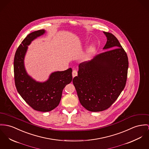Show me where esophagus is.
Masks as SVG:
<instances>
[{"mask_svg": "<svg viewBox=\"0 0 149 149\" xmlns=\"http://www.w3.org/2000/svg\"><path fill=\"white\" fill-rule=\"evenodd\" d=\"M77 74H78V72H77V71L76 70H73V71H72V77H73V78H74L75 77H76V76L77 75Z\"/></svg>", "mask_w": 149, "mask_h": 149, "instance_id": "34e87169", "label": "esophagus"}]
</instances>
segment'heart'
Returning <instances> with one entry per match:
<instances>
[{
  "label": "heart",
  "instance_id": "obj_1",
  "mask_svg": "<svg viewBox=\"0 0 149 149\" xmlns=\"http://www.w3.org/2000/svg\"><path fill=\"white\" fill-rule=\"evenodd\" d=\"M96 51V46L95 44H91L88 46L85 56V60L88 61L91 59Z\"/></svg>",
  "mask_w": 149,
  "mask_h": 149
}]
</instances>
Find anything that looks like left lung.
Segmentation results:
<instances>
[{
  "mask_svg": "<svg viewBox=\"0 0 149 149\" xmlns=\"http://www.w3.org/2000/svg\"><path fill=\"white\" fill-rule=\"evenodd\" d=\"M103 33L107 40L103 50L108 51L80 63L78 76L72 80L80 104L91 112L110 107L124 89L127 79L126 52L113 34Z\"/></svg>",
  "mask_w": 149,
  "mask_h": 149,
  "instance_id": "left-lung-1",
  "label": "left lung"
}]
</instances>
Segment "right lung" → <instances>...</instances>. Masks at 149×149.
<instances>
[{"instance_id":"add662e5","label":"right lung","mask_w":149,"mask_h":149,"mask_svg":"<svg viewBox=\"0 0 149 149\" xmlns=\"http://www.w3.org/2000/svg\"><path fill=\"white\" fill-rule=\"evenodd\" d=\"M46 33L45 29L28 34L17 48L14 58V75L17 92L34 110L49 112L59 105L65 86L72 79L71 68L52 72L45 81H38L30 76L25 67L24 59L31 42Z\"/></svg>"}]
</instances>
